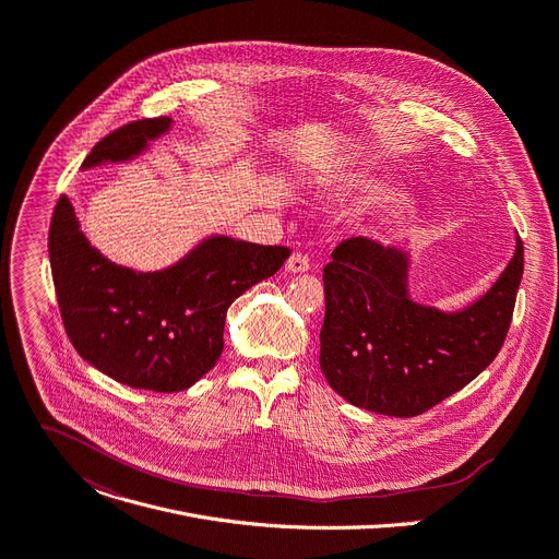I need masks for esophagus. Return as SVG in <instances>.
I'll list each match as a JSON object with an SVG mask.
<instances>
[{
	"label": "esophagus",
	"mask_w": 559,
	"mask_h": 559,
	"mask_svg": "<svg viewBox=\"0 0 559 559\" xmlns=\"http://www.w3.org/2000/svg\"><path fill=\"white\" fill-rule=\"evenodd\" d=\"M285 270H287V272H292V274L308 272V270H310V259H308L306 253H302V251H294L292 257L287 259V263H285Z\"/></svg>",
	"instance_id": "obj_1"
}]
</instances>
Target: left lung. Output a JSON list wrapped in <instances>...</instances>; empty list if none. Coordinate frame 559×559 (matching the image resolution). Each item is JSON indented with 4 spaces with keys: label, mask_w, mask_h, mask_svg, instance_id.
<instances>
[{
    "label": "left lung",
    "mask_w": 559,
    "mask_h": 559,
    "mask_svg": "<svg viewBox=\"0 0 559 559\" xmlns=\"http://www.w3.org/2000/svg\"><path fill=\"white\" fill-rule=\"evenodd\" d=\"M524 274V245L497 283L462 312L408 294V253L357 236L323 270L321 370L352 405L417 417L481 374L509 334Z\"/></svg>",
    "instance_id": "left-lung-1"
}]
</instances>
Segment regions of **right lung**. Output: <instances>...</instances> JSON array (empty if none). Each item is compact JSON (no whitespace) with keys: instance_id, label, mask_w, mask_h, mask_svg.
Listing matches in <instances>:
<instances>
[{"instance_id":"right-lung-1","label":"right lung","mask_w":559,"mask_h":559,"mask_svg":"<svg viewBox=\"0 0 559 559\" xmlns=\"http://www.w3.org/2000/svg\"><path fill=\"white\" fill-rule=\"evenodd\" d=\"M169 127V118L129 122L99 140L82 169L131 160ZM287 257L281 245L212 236L163 272H133L91 247L67 195L48 231L50 272L73 347L118 383L154 392L187 390L216 366L227 308L274 276Z\"/></svg>"}]
</instances>
